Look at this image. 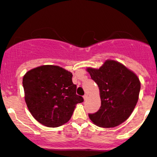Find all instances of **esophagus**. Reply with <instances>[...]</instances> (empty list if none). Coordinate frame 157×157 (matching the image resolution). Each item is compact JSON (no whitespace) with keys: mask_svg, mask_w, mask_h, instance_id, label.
Returning a JSON list of instances; mask_svg holds the SVG:
<instances>
[{"mask_svg":"<svg viewBox=\"0 0 157 157\" xmlns=\"http://www.w3.org/2000/svg\"><path fill=\"white\" fill-rule=\"evenodd\" d=\"M87 98H88V94H86L85 95H83V99H84V101H86V100Z\"/></svg>","mask_w":157,"mask_h":157,"instance_id":"obj_1","label":"esophagus"}]
</instances>
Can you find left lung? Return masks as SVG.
<instances>
[{
	"instance_id": "obj_1",
	"label": "left lung",
	"mask_w": 157,
	"mask_h": 157,
	"mask_svg": "<svg viewBox=\"0 0 157 157\" xmlns=\"http://www.w3.org/2000/svg\"><path fill=\"white\" fill-rule=\"evenodd\" d=\"M99 88L101 106L89 118L97 126L110 128L124 122L135 109L141 89L138 76L124 65L106 59L99 68H86Z\"/></svg>"
}]
</instances>
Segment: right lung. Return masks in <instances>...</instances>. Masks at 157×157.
<instances>
[{
    "instance_id": "1",
    "label": "right lung",
    "mask_w": 157,
    "mask_h": 157,
    "mask_svg": "<svg viewBox=\"0 0 157 157\" xmlns=\"http://www.w3.org/2000/svg\"><path fill=\"white\" fill-rule=\"evenodd\" d=\"M72 73L58 65H44L23 77L25 100L33 118L44 126L57 127L71 119L76 105L83 101L76 94Z\"/></svg>"
}]
</instances>
